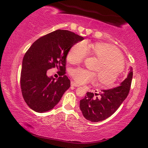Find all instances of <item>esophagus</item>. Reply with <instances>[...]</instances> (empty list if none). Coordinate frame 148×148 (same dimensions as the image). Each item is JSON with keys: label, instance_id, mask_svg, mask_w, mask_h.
I'll list each match as a JSON object with an SVG mask.
<instances>
[{"label": "esophagus", "instance_id": "esophagus-1", "mask_svg": "<svg viewBox=\"0 0 148 148\" xmlns=\"http://www.w3.org/2000/svg\"><path fill=\"white\" fill-rule=\"evenodd\" d=\"M71 86H73V87H79V85H78L77 83H76V82H75L72 81L71 82Z\"/></svg>", "mask_w": 148, "mask_h": 148}]
</instances>
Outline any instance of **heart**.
<instances>
[{
    "mask_svg": "<svg viewBox=\"0 0 148 148\" xmlns=\"http://www.w3.org/2000/svg\"><path fill=\"white\" fill-rule=\"evenodd\" d=\"M87 49L91 51L99 61L95 71L98 72L99 82L102 86L111 87L123 71V59L116 47L106 43L91 44L87 48L84 42L74 44L69 51L66 59L72 64L81 62L87 56ZM71 74L77 83L84 84L94 82L97 78L96 73L82 68L72 70Z\"/></svg>",
    "mask_w": 148,
    "mask_h": 148,
    "instance_id": "heart-1",
    "label": "heart"
}]
</instances>
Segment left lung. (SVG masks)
Masks as SVG:
<instances>
[{
  "mask_svg": "<svg viewBox=\"0 0 148 148\" xmlns=\"http://www.w3.org/2000/svg\"><path fill=\"white\" fill-rule=\"evenodd\" d=\"M132 75L133 72L131 67L127 77L119 86L102 90V92L99 94L87 92L79 102V108L85 118L92 122H98L111 116L128 96Z\"/></svg>",
  "mask_w": 148,
  "mask_h": 148,
  "instance_id": "obj_1",
  "label": "left lung"
}]
</instances>
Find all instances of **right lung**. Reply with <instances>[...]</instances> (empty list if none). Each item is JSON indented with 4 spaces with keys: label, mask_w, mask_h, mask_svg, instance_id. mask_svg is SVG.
<instances>
[{
    "label": "right lung",
    "mask_w": 148,
    "mask_h": 148,
    "mask_svg": "<svg viewBox=\"0 0 148 148\" xmlns=\"http://www.w3.org/2000/svg\"><path fill=\"white\" fill-rule=\"evenodd\" d=\"M84 38L67 30H57L38 38L29 47L22 62L20 77L21 92L27 104L43 113L53 108L71 86L66 74V58L71 47ZM57 67V80L47 76Z\"/></svg>",
    "instance_id": "1"
}]
</instances>
